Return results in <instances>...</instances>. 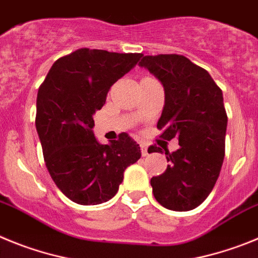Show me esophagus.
I'll return each instance as SVG.
<instances>
[{
    "instance_id": "34e87169",
    "label": "esophagus",
    "mask_w": 258,
    "mask_h": 258,
    "mask_svg": "<svg viewBox=\"0 0 258 258\" xmlns=\"http://www.w3.org/2000/svg\"><path fill=\"white\" fill-rule=\"evenodd\" d=\"M141 152H142L143 156H147L149 155V146L146 145V143H141Z\"/></svg>"
}]
</instances>
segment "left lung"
<instances>
[{
  "mask_svg": "<svg viewBox=\"0 0 258 258\" xmlns=\"http://www.w3.org/2000/svg\"><path fill=\"white\" fill-rule=\"evenodd\" d=\"M160 80L165 104L157 121L160 138L178 140L169 165L152 177L154 197L170 211L197 208L213 190L225 157L227 115L222 90L204 68L178 54L146 55L140 61ZM149 152H163L151 146Z\"/></svg>",
  "mask_w": 258,
  "mask_h": 258,
  "instance_id": "1",
  "label": "left lung"
}]
</instances>
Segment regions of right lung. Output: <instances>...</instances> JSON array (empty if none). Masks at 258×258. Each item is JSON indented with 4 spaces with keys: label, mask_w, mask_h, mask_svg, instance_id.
Segmentation results:
<instances>
[{
    "label": "right lung",
    "mask_w": 258,
    "mask_h": 258,
    "mask_svg": "<svg viewBox=\"0 0 258 258\" xmlns=\"http://www.w3.org/2000/svg\"><path fill=\"white\" fill-rule=\"evenodd\" d=\"M142 54L79 49L51 66L37 93L36 129L46 168L59 190L81 206L116 195L127 166L141 157L126 133L101 145L93 134V115L106 103L111 86Z\"/></svg>",
    "instance_id": "add662e5"
}]
</instances>
